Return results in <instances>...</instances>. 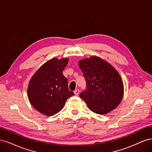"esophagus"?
<instances>
[{
  "instance_id": "1",
  "label": "esophagus",
  "mask_w": 152,
  "mask_h": 152,
  "mask_svg": "<svg viewBox=\"0 0 152 152\" xmlns=\"http://www.w3.org/2000/svg\"><path fill=\"white\" fill-rule=\"evenodd\" d=\"M79 93H80V91H79V89H76V90H75V91H74V94H75L76 96L79 95Z\"/></svg>"
}]
</instances>
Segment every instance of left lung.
Here are the masks:
<instances>
[{"mask_svg": "<svg viewBox=\"0 0 152 152\" xmlns=\"http://www.w3.org/2000/svg\"><path fill=\"white\" fill-rule=\"evenodd\" d=\"M79 66L87 87L79 96L90 110L104 115L117 108L123 98L124 84L116 69L96 56L81 59Z\"/></svg>", "mask_w": 152, "mask_h": 152, "instance_id": "8db88e82", "label": "left lung"}]
</instances>
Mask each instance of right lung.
<instances>
[{"instance_id": "add662e5", "label": "right lung", "mask_w": 152, "mask_h": 152, "mask_svg": "<svg viewBox=\"0 0 152 152\" xmlns=\"http://www.w3.org/2000/svg\"><path fill=\"white\" fill-rule=\"evenodd\" d=\"M68 62V58L50 59L35 72L29 81V102L45 115L52 116L61 111L67 99L74 94L69 91L68 80L63 74Z\"/></svg>"}]
</instances>
